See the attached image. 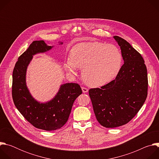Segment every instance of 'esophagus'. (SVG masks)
I'll return each instance as SVG.
<instances>
[{"instance_id": "obj_1", "label": "esophagus", "mask_w": 159, "mask_h": 159, "mask_svg": "<svg viewBox=\"0 0 159 159\" xmlns=\"http://www.w3.org/2000/svg\"><path fill=\"white\" fill-rule=\"evenodd\" d=\"M82 92L84 93H87L88 92V89H87L86 87H82Z\"/></svg>"}]
</instances>
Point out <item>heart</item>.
I'll return each mask as SVG.
<instances>
[{
    "label": "heart",
    "instance_id": "obj_1",
    "mask_svg": "<svg viewBox=\"0 0 159 159\" xmlns=\"http://www.w3.org/2000/svg\"><path fill=\"white\" fill-rule=\"evenodd\" d=\"M122 55L114 44L98 41L83 42L70 51V57L64 61L65 70L77 75L78 69H83L84 81L91 87L103 85L114 79L120 70Z\"/></svg>",
    "mask_w": 159,
    "mask_h": 159
}]
</instances>
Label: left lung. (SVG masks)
<instances>
[{"label":"left lung","mask_w":159,"mask_h":159,"mask_svg":"<svg viewBox=\"0 0 159 159\" xmlns=\"http://www.w3.org/2000/svg\"><path fill=\"white\" fill-rule=\"evenodd\" d=\"M124 64L115 79L89 90L94 114L104 127L115 128L130 121L148 94L147 66L141 54L123 38L115 36Z\"/></svg>","instance_id":"left-lung-1"}]
</instances>
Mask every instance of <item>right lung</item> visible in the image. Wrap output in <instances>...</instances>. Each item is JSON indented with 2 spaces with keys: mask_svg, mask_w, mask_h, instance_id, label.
I'll list each match as a JSON object with an SVG mask.
<instances>
[{
  "mask_svg": "<svg viewBox=\"0 0 159 159\" xmlns=\"http://www.w3.org/2000/svg\"><path fill=\"white\" fill-rule=\"evenodd\" d=\"M52 48L43 40L33 41L18 58L12 74V96L16 108L33 126L47 131L59 129L66 123L75 100L82 93L78 84L67 83L48 102L40 104L31 96L26 85L27 66L33 55Z\"/></svg>",
  "mask_w": 159,
  "mask_h": 159,
  "instance_id": "right-lung-1",
  "label": "right lung"
}]
</instances>
